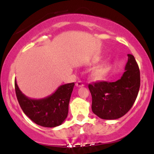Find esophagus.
Returning a JSON list of instances; mask_svg holds the SVG:
<instances>
[{"mask_svg": "<svg viewBox=\"0 0 154 154\" xmlns=\"http://www.w3.org/2000/svg\"><path fill=\"white\" fill-rule=\"evenodd\" d=\"M76 86L77 87H82L84 86V84H83V83L82 81H78L77 83H76Z\"/></svg>", "mask_w": 154, "mask_h": 154, "instance_id": "1", "label": "esophagus"}]
</instances>
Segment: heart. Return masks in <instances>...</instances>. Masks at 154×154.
<instances>
[{
	"label": "heart",
	"mask_w": 154,
	"mask_h": 154,
	"mask_svg": "<svg viewBox=\"0 0 154 154\" xmlns=\"http://www.w3.org/2000/svg\"><path fill=\"white\" fill-rule=\"evenodd\" d=\"M97 61H99L98 60ZM109 70V66L107 63H103L100 65L98 67L94 68L91 73V77L94 80H100L103 79L106 76V74L108 73Z\"/></svg>",
	"instance_id": "1"
}]
</instances>
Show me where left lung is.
<instances>
[{"label":"left lung","instance_id":"1","mask_svg":"<svg viewBox=\"0 0 154 154\" xmlns=\"http://www.w3.org/2000/svg\"><path fill=\"white\" fill-rule=\"evenodd\" d=\"M125 71L116 82L100 81L88 84L92 97L91 109L99 118L114 120L131 109L140 87V71L132 54H128Z\"/></svg>","mask_w":154,"mask_h":154}]
</instances>
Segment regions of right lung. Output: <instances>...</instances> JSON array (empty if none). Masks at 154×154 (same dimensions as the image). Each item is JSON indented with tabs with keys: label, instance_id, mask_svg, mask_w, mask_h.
<instances>
[{
	"label": "right lung",
	"instance_id": "add662e5",
	"mask_svg": "<svg viewBox=\"0 0 154 154\" xmlns=\"http://www.w3.org/2000/svg\"><path fill=\"white\" fill-rule=\"evenodd\" d=\"M74 83L62 85L51 95L42 99H31L24 95L15 80L17 99L24 114L36 125L55 127L67 118L68 104Z\"/></svg>",
	"mask_w": 154,
	"mask_h": 154
}]
</instances>
